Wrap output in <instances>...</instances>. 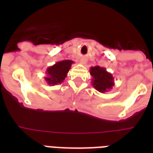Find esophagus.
<instances>
[{
	"label": "esophagus",
	"mask_w": 153,
	"mask_h": 153,
	"mask_svg": "<svg viewBox=\"0 0 153 153\" xmlns=\"http://www.w3.org/2000/svg\"><path fill=\"white\" fill-rule=\"evenodd\" d=\"M80 63H81V64H85V63H86V60L85 59H81L80 60Z\"/></svg>",
	"instance_id": "obj_1"
}]
</instances>
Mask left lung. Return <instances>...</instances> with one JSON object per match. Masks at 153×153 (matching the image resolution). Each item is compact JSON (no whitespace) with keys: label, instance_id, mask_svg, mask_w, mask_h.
Here are the masks:
<instances>
[{"label":"left lung","instance_id":"obj_1","mask_svg":"<svg viewBox=\"0 0 153 153\" xmlns=\"http://www.w3.org/2000/svg\"><path fill=\"white\" fill-rule=\"evenodd\" d=\"M90 74L92 76V85L94 88L101 93L108 92L114 86V77L104 67L99 66L91 67Z\"/></svg>","mask_w":153,"mask_h":153}]
</instances>
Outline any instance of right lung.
<instances>
[{"mask_svg": "<svg viewBox=\"0 0 153 153\" xmlns=\"http://www.w3.org/2000/svg\"><path fill=\"white\" fill-rule=\"evenodd\" d=\"M72 63H74L72 60H62L48 67L46 71L47 77L44 78L47 83L50 86L62 83L67 77Z\"/></svg>", "mask_w": 153, "mask_h": 153, "instance_id": "obj_1", "label": "right lung"}]
</instances>
